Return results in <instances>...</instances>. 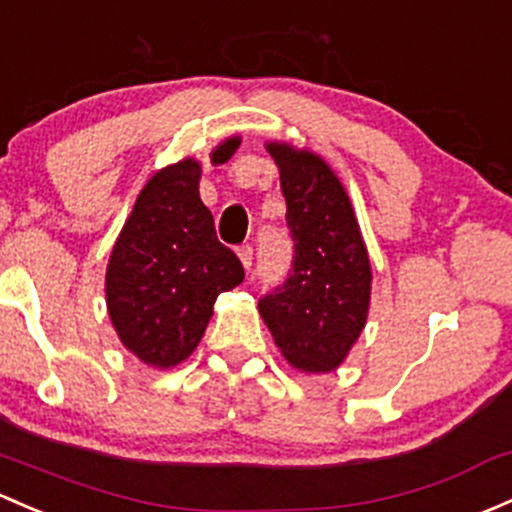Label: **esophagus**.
<instances>
[{
    "instance_id": "1",
    "label": "esophagus",
    "mask_w": 512,
    "mask_h": 512,
    "mask_svg": "<svg viewBox=\"0 0 512 512\" xmlns=\"http://www.w3.org/2000/svg\"><path fill=\"white\" fill-rule=\"evenodd\" d=\"M238 257H240L242 267H245V270H250V267H252V247L250 245H242L240 250H238Z\"/></svg>"
}]
</instances>
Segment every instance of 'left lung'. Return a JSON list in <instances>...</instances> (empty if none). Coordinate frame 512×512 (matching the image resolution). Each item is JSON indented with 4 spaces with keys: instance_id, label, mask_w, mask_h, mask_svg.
I'll return each mask as SVG.
<instances>
[{
    "instance_id": "1",
    "label": "left lung",
    "mask_w": 512,
    "mask_h": 512,
    "mask_svg": "<svg viewBox=\"0 0 512 512\" xmlns=\"http://www.w3.org/2000/svg\"><path fill=\"white\" fill-rule=\"evenodd\" d=\"M267 152L279 166L294 262L282 287L260 299V316L294 368L331 373L368 319V250L346 188L319 154L287 142Z\"/></svg>"
}]
</instances>
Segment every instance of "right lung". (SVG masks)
Instances as JSON below:
<instances>
[{
    "instance_id": "right-lung-1",
    "label": "right lung",
    "mask_w": 512,
    "mask_h": 512,
    "mask_svg": "<svg viewBox=\"0 0 512 512\" xmlns=\"http://www.w3.org/2000/svg\"><path fill=\"white\" fill-rule=\"evenodd\" d=\"M238 147L240 137H228L211 161L225 164ZM198 181L196 159L157 171L139 191L107 262L112 326L129 353L161 370L196 351L218 294L245 279L238 255L218 242Z\"/></svg>"
}]
</instances>
